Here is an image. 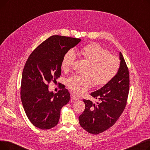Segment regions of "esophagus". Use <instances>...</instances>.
I'll return each instance as SVG.
<instances>
[{"label": "esophagus", "mask_w": 150, "mask_h": 150, "mask_svg": "<svg viewBox=\"0 0 150 150\" xmlns=\"http://www.w3.org/2000/svg\"><path fill=\"white\" fill-rule=\"evenodd\" d=\"M70 96H71V98H72L73 100H78V98L75 95H74V94H73V93H71Z\"/></svg>", "instance_id": "obj_1"}]
</instances>
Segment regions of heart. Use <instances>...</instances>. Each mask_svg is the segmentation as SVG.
Wrapping results in <instances>:
<instances>
[{
	"instance_id": "heart-1",
	"label": "heart",
	"mask_w": 150,
	"mask_h": 150,
	"mask_svg": "<svg viewBox=\"0 0 150 150\" xmlns=\"http://www.w3.org/2000/svg\"><path fill=\"white\" fill-rule=\"evenodd\" d=\"M80 53L90 66L88 76L74 75L67 80V86L72 92L81 94L95 84L102 87L111 82L119 72L120 62L117 56L97 43H91L83 47ZM76 59L75 52L70 50L63 57L61 67L64 70L73 67Z\"/></svg>"
}]
</instances>
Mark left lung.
I'll use <instances>...</instances> for the list:
<instances>
[{
    "mask_svg": "<svg viewBox=\"0 0 150 150\" xmlns=\"http://www.w3.org/2000/svg\"><path fill=\"white\" fill-rule=\"evenodd\" d=\"M120 66L114 79L100 89L91 93L98 99L97 104L83 100L85 109L79 117L81 127L92 134H98L112 127L123 113L129 89L128 66L120 52Z\"/></svg>",
    "mask_w": 150,
    "mask_h": 150,
    "instance_id": "1",
    "label": "left lung"
}]
</instances>
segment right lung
Returning a JSON list of instances; mask_svg holds the SVG:
<instances>
[{"label":"right lung","mask_w":150,"mask_h":150,"mask_svg":"<svg viewBox=\"0 0 150 150\" xmlns=\"http://www.w3.org/2000/svg\"><path fill=\"white\" fill-rule=\"evenodd\" d=\"M80 41L79 38L52 36L36 47L25 62L21 85V101L28 119L39 129L57 126L61 108L70 100V93L63 84L54 94L49 91V84L60 77L63 57Z\"/></svg>","instance_id":"right-lung-1"}]
</instances>
